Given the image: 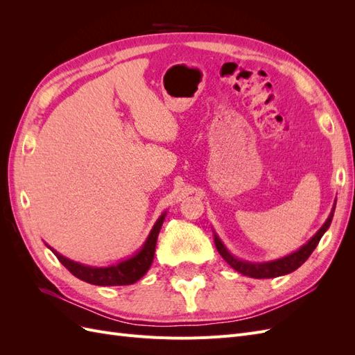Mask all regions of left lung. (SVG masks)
<instances>
[{"label": "left lung", "instance_id": "1", "mask_svg": "<svg viewBox=\"0 0 355 355\" xmlns=\"http://www.w3.org/2000/svg\"><path fill=\"white\" fill-rule=\"evenodd\" d=\"M335 207H336V201L333 204V209L329 214L327 220L323 223V227H321L317 234L314 235L313 239H311L306 244H304L300 247L299 250L290 253L282 259H275V261H270V262H262V263H252V262H245V261H240L237 257L232 256L228 250L227 247L223 245V243L220 241V239L218 237L216 234H214V244H216V249L220 253V256L225 259L228 265H231L235 271H239L243 275L247 277H252V278H274V277H280V275H286L293 272L295 270L302 265L308 257L311 256V253L314 252V249L317 247V244L320 243L321 237H323V234L329 230L331 219H333V213H335Z\"/></svg>", "mask_w": 355, "mask_h": 355}]
</instances>
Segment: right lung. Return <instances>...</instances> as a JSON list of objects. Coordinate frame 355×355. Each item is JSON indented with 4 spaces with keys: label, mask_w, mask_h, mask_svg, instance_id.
I'll return each mask as SVG.
<instances>
[{
    "label": "right lung",
    "mask_w": 355,
    "mask_h": 355,
    "mask_svg": "<svg viewBox=\"0 0 355 355\" xmlns=\"http://www.w3.org/2000/svg\"><path fill=\"white\" fill-rule=\"evenodd\" d=\"M166 218V213L161 214L155 225L153 227L151 232H149L148 239L145 244L142 245V249L139 250L135 256L128 257V259L118 262L116 265L111 266H89V265H83L78 262H73L68 257L59 254L56 250H53L50 247V250L56 254L59 262L67 268V270L75 275L80 280L96 284V286H127V284H133L137 280L146 274V271L151 266L154 261V253H155V244L158 234L161 230V225H163Z\"/></svg>",
    "instance_id": "obj_1"
}]
</instances>
